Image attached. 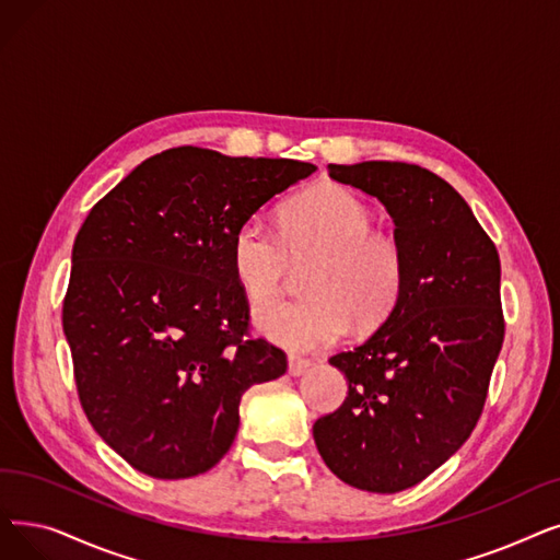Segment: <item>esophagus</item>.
<instances>
[{
	"label": "esophagus",
	"instance_id": "obj_1",
	"mask_svg": "<svg viewBox=\"0 0 560 560\" xmlns=\"http://www.w3.org/2000/svg\"><path fill=\"white\" fill-rule=\"evenodd\" d=\"M308 366H311V363L302 357H288V375L300 377Z\"/></svg>",
	"mask_w": 560,
	"mask_h": 560
}]
</instances>
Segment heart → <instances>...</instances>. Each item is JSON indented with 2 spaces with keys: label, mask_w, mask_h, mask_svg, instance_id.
I'll list each match as a JSON object with an SVG mask.
<instances>
[{
  "label": "heart",
  "mask_w": 560,
  "mask_h": 560,
  "mask_svg": "<svg viewBox=\"0 0 560 560\" xmlns=\"http://www.w3.org/2000/svg\"><path fill=\"white\" fill-rule=\"evenodd\" d=\"M373 226V210L338 183L311 187L281 212V235L260 220L242 222L233 235V272L254 304L279 298L290 260H315L308 300L265 306L256 327L290 352L320 350L359 331L377 329L396 308L405 285L400 242Z\"/></svg>",
  "instance_id": "b5f03b06"
}]
</instances>
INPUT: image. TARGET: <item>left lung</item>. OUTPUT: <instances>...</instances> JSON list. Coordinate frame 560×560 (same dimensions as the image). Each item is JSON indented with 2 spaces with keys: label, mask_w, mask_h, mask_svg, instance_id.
<instances>
[{
  "label": "left lung",
  "mask_w": 560,
  "mask_h": 560,
  "mask_svg": "<svg viewBox=\"0 0 560 560\" xmlns=\"http://www.w3.org/2000/svg\"><path fill=\"white\" fill-rule=\"evenodd\" d=\"M396 224L405 285L392 315L329 359L348 398L313 423L325 465L357 490L394 494L428 478L476 428L503 346L501 262L467 201L407 162L329 164Z\"/></svg>",
  "instance_id": "1"
}]
</instances>
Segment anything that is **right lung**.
Returning a JSON list of instances; mask_svg holds the SVG:
<instances>
[{
	"instance_id": "right-lung-1",
	"label": "right lung",
	"mask_w": 560,
	"mask_h": 560,
	"mask_svg": "<svg viewBox=\"0 0 560 560\" xmlns=\"http://www.w3.org/2000/svg\"><path fill=\"white\" fill-rule=\"evenodd\" d=\"M315 166L197 145L143 160L95 203L72 245L63 334L84 415L137 471L212 469L252 384L285 354L249 338L231 247L242 222Z\"/></svg>"
}]
</instances>
